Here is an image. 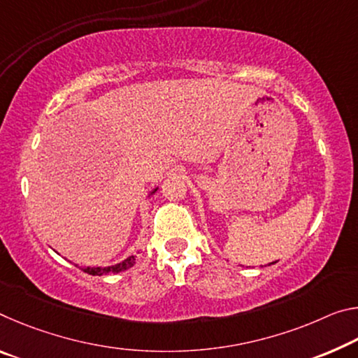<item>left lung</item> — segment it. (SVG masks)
I'll return each mask as SVG.
<instances>
[{
	"instance_id": "obj_1",
	"label": "left lung",
	"mask_w": 358,
	"mask_h": 358,
	"mask_svg": "<svg viewBox=\"0 0 358 358\" xmlns=\"http://www.w3.org/2000/svg\"><path fill=\"white\" fill-rule=\"evenodd\" d=\"M271 264H272V263H271Z\"/></svg>"
}]
</instances>
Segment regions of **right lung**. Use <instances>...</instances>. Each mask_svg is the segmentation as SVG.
Instances as JSON below:
<instances>
[{
  "label": "right lung",
  "instance_id": "add662e5",
  "mask_svg": "<svg viewBox=\"0 0 358 358\" xmlns=\"http://www.w3.org/2000/svg\"><path fill=\"white\" fill-rule=\"evenodd\" d=\"M155 191H152L151 194H155ZM134 264H135V257H129L127 259H124L122 263L110 266V268H84L83 271L86 272V274H90V275H105V274H115V272L126 271L129 268H132Z\"/></svg>",
  "mask_w": 358,
  "mask_h": 358
}]
</instances>
